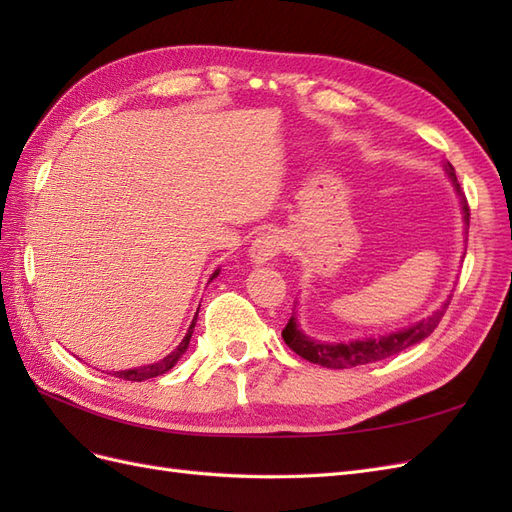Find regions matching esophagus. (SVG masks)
<instances>
[{
    "label": "esophagus",
    "mask_w": 512,
    "mask_h": 512,
    "mask_svg": "<svg viewBox=\"0 0 512 512\" xmlns=\"http://www.w3.org/2000/svg\"><path fill=\"white\" fill-rule=\"evenodd\" d=\"M282 247H284V237L280 235V232H275V230L262 232V235H258L252 241L250 258H252L254 265H262V262H267V260H271L277 254H280Z\"/></svg>",
    "instance_id": "1"
}]
</instances>
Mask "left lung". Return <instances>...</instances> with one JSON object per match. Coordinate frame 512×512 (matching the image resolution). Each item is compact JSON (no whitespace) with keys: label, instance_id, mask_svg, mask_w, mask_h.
<instances>
[{"label":"left lung","instance_id":"1","mask_svg":"<svg viewBox=\"0 0 512 512\" xmlns=\"http://www.w3.org/2000/svg\"><path fill=\"white\" fill-rule=\"evenodd\" d=\"M446 175L451 177L457 194L461 196V205H463V220H466V226H470V207L468 200L463 196L461 185L457 181L455 168L451 162L444 164ZM451 301H446L438 312H433L429 318L412 324L408 329H401L389 335H382L378 339H359V342H346V344H327V342H316V339L307 337L297 324V318L290 316L288 324L282 331L284 342L288 344L290 350L297 352L299 356H303L305 361L316 363L322 367H331V369H350V367H359V365H367V363H376L382 359H389L393 354H399L401 350H406L418 342H423L425 337H429L433 333V329L438 327L446 307Z\"/></svg>","mask_w":512,"mask_h":512}]
</instances>
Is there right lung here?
Masks as SVG:
<instances>
[{"label": "right lung", "instance_id": "obj_1", "mask_svg": "<svg viewBox=\"0 0 512 512\" xmlns=\"http://www.w3.org/2000/svg\"><path fill=\"white\" fill-rule=\"evenodd\" d=\"M220 271H215L213 275H211V280L215 275H218ZM196 316H198V312H196ZM196 316H194V320H192V324H190V329H188V333H185V337H183V342L170 352L168 356H164L162 361H158V363H153V365H145V367H136V369H123V371H115V378H123V380H132V382H143V380H149V378H156V376H162V374H166L168 369H173L175 367V363L181 359V354L188 350V346H190V337H192V333H194V327H196Z\"/></svg>", "mask_w": 512, "mask_h": 512}]
</instances>
